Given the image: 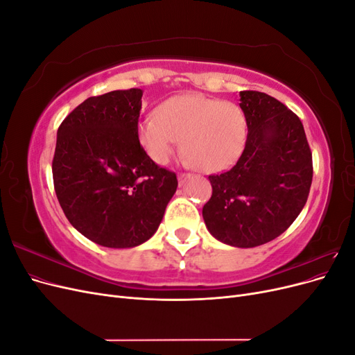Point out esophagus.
Listing matches in <instances>:
<instances>
[{
  "instance_id": "esophagus-1",
  "label": "esophagus",
  "mask_w": 355,
  "mask_h": 355,
  "mask_svg": "<svg viewBox=\"0 0 355 355\" xmlns=\"http://www.w3.org/2000/svg\"><path fill=\"white\" fill-rule=\"evenodd\" d=\"M189 173H179V176H178V179H179V185H184L185 182H187V179H189Z\"/></svg>"
}]
</instances>
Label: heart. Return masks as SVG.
I'll list each match as a JSON object with an SVG mask.
<instances>
[{
    "label": "heart",
    "instance_id": "obj_1",
    "mask_svg": "<svg viewBox=\"0 0 355 355\" xmlns=\"http://www.w3.org/2000/svg\"><path fill=\"white\" fill-rule=\"evenodd\" d=\"M139 142L157 164H166L182 139V153L204 173H219L237 163L247 141L245 114L232 102L200 94L166 101L155 115L139 123Z\"/></svg>",
    "mask_w": 355,
    "mask_h": 355
}]
</instances>
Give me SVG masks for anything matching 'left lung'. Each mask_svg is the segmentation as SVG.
Masks as SVG:
<instances>
[{"mask_svg":"<svg viewBox=\"0 0 355 355\" xmlns=\"http://www.w3.org/2000/svg\"><path fill=\"white\" fill-rule=\"evenodd\" d=\"M245 148L230 170L210 175L202 218L214 239L256 247L282 235L302 211L313 182V154L302 121L272 96L243 90Z\"/></svg>","mask_w":355,"mask_h":355,"instance_id":"obj_1","label":"left lung"}]
</instances>
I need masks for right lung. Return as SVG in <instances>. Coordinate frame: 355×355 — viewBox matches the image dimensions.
<instances>
[{
  "mask_svg": "<svg viewBox=\"0 0 355 355\" xmlns=\"http://www.w3.org/2000/svg\"><path fill=\"white\" fill-rule=\"evenodd\" d=\"M142 90L92 96L58 128L53 184L72 227L96 244L127 249L154 235L178 188L137 136Z\"/></svg>",
  "mask_w": 355,
  "mask_h": 355,
  "instance_id": "obj_1",
  "label": "right lung"
}]
</instances>
